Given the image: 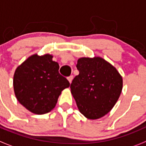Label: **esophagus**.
<instances>
[{
    "label": "esophagus",
    "instance_id": "obj_1",
    "mask_svg": "<svg viewBox=\"0 0 146 146\" xmlns=\"http://www.w3.org/2000/svg\"><path fill=\"white\" fill-rule=\"evenodd\" d=\"M73 76H68V81H69V82H70V83L72 82V80H73Z\"/></svg>",
    "mask_w": 146,
    "mask_h": 146
}]
</instances>
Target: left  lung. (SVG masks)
<instances>
[{
  "mask_svg": "<svg viewBox=\"0 0 146 146\" xmlns=\"http://www.w3.org/2000/svg\"><path fill=\"white\" fill-rule=\"evenodd\" d=\"M79 71L70 84L78 108L90 119L107 114L115 105L122 90V78L117 69L100 57L81 58Z\"/></svg>",
  "mask_w": 146,
  "mask_h": 146,
  "instance_id": "8db88e82",
  "label": "left lung"
}]
</instances>
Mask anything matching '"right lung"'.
<instances>
[{
	"instance_id": "obj_1",
	"label": "right lung",
	"mask_w": 146,
	"mask_h": 146,
	"mask_svg": "<svg viewBox=\"0 0 146 146\" xmlns=\"http://www.w3.org/2000/svg\"><path fill=\"white\" fill-rule=\"evenodd\" d=\"M53 56L33 55L16 69L13 87L19 102L36 114L49 112L55 107L68 80L58 72L59 65Z\"/></svg>"
}]
</instances>
